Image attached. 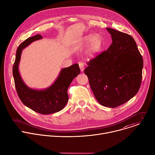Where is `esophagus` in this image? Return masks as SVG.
<instances>
[{"mask_svg": "<svg viewBox=\"0 0 155 155\" xmlns=\"http://www.w3.org/2000/svg\"><path fill=\"white\" fill-rule=\"evenodd\" d=\"M79 66H80V68L81 72H83L84 69V67H85V64L83 62H79Z\"/></svg>", "mask_w": 155, "mask_h": 155, "instance_id": "obj_1", "label": "esophagus"}]
</instances>
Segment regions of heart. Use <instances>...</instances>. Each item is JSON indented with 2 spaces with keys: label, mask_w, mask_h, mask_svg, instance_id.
<instances>
[{
  "label": "heart",
  "mask_w": 155,
  "mask_h": 155,
  "mask_svg": "<svg viewBox=\"0 0 155 155\" xmlns=\"http://www.w3.org/2000/svg\"><path fill=\"white\" fill-rule=\"evenodd\" d=\"M85 41L86 42H90L91 41L90 47V50L91 53H95L100 50L102 42L99 37H94L93 35H91L86 37Z\"/></svg>",
  "instance_id": "heart-1"
}]
</instances>
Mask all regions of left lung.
<instances>
[{"label":"left lung","mask_w":155,"mask_h":155,"mask_svg":"<svg viewBox=\"0 0 155 155\" xmlns=\"http://www.w3.org/2000/svg\"><path fill=\"white\" fill-rule=\"evenodd\" d=\"M112 43L87 63L84 69L96 99L103 106L115 108L127 102L139 91L143 61L130 35L107 28Z\"/></svg>","instance_id":"left-lung-1"}]
</instances>
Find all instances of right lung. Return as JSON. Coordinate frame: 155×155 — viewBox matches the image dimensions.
Wrapping results in <instances>:
<instances>
[{
	"label": "right lung",
	"mask_w": 155,
	"mask_h": 155,
	"mask_svg": "<svg viewBox=\"0 0 155 155\" xmlns=\"http://www.w3.org/2000/svg\"><path fill=\"white\" fill-rule=\"evenodd\" d=\"M42 38L41 35L37 34L28 38L19 45L13 66V75L16 90L21 102L34 111L47 115L59 112L65 106L69 99L68 87L73 79L80 73V69L78 64L62 69L54 84L47 90L38 91L29 88L22 80L18 71L22 50L32 41Z\"/></svg>",
	"instance_id": "obj_1"
}]
</instances>
